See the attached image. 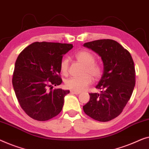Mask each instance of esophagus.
Returning a JSON list of instances; mask_svg holds the SVG:
<instances>
[{
  "mask_svg": "<svg viewBox=\"0 0 149 149\" xmlns=\"http://www.w3.org/2000/svg\"><path fill=\"white\" fill-rule=\"evenodd\" d=\"M70 93L72 94H75V95H79V94H80V92H76L74 91H71Z\"/></svg>",
  "mask_w": 149,
  "mask_h": 149,
  "instance_id": "1",
  "label": "esophagus"
}]
</instances>
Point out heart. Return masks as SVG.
<instances>
[{"instance_id": "b5f03b06", "label": "heart", "mask_w": 149, "mask_h": 149, "mask_svg": "<svg viewBox=\"0 0 149 149\" xmlns=\"http://www.w3.org/2000/svg\"><path fill=\"white\" fill-rule=\"evenodd\" d=\"M75 57L79 62L84 65L83 74L81 77H72L66 79L65 85L67 88L76 92L82 91L92 84V77L95 79L100 78L102 74V68L98 63L95 62V56L91 52L82 50L75 54ZM69 70V60L64 58L60 63L61 72L67 75Z\"/></svg>"}]
</instances>
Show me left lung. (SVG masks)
<instances>
[{
	"label": "left lung",
	"mask_w": 149,
	"mask_h": 149,
	"mask_svg": "<svg viewBox=\"0 0 149 149\" xmlns=\"http://www.w3.org/2000/svg\"><path fill=\"white\" fill-rule=\"evenodd\" d=\"M98 54L104 72L96 88L101 93H90V100L83 106L87 116L105 122L122 112L130 98L136 82L134 63L130 53L117 42L110 39L84 44Z\"/></svg>",
	"instance_id": "8db88e82"
}]
</instances>
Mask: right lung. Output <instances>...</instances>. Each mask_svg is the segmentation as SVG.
<instances>
[{
    "instance_id": "obj_1",
    "label": "right lung",
    "mask_w": 149,
    "mask_h": 149,
    "mask_svg": "<svg viewBox=\"0 0 149 149\" xmlns=\"http://www.w3.org/2000/svg\"><path fill=\"white\" fill-rule=\"evenodd\" d=\"M72 48V44L36 42L19 54L13 86L21 107L35 120H49L61 111L64 97L70 91H49L48 88L61 84V61Z\"/></svg>"
}]
</instances>
